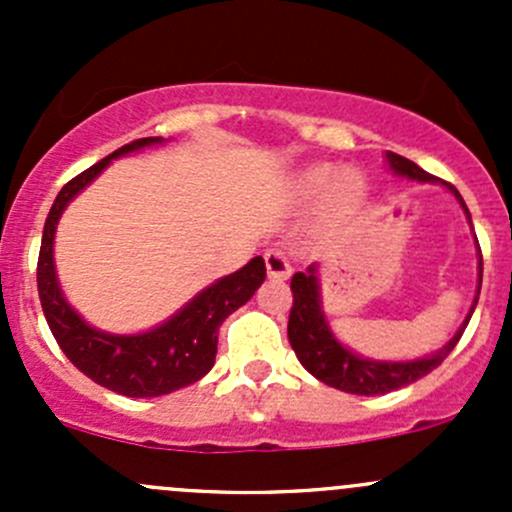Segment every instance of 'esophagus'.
Segmentation results:
<instances>
[{
  "label": "esophagus",
  "mask_w": 512,
  "mask_h": 512,
  "mask_svg": "<svg viewBox=\"0 0 512 512\" xmlns=\"http://www.w3.org/2000/svg\"><path fill=\"white\" fill-rule=\"evenodd\" d=\"M265 267L267 275L277 277V280H287V277L292 275V262H289V257L282 250H277V247L265 250Z\"/></svg>",
  "instance_id": "1"
}]
</instances>
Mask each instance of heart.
<instances>
[{
	"instance_id": "1",
	"label": "heart",
	"mask_w": 512,
	"mask_h": 512,
	"mask_svg": "<svg viewBox=\"0 0 512 512\" xmlns=\"http://www.w3.org/2000/svg\"><path fill=\"white\" fill-rule=\"evenodd\" d=\"M332 180H334V170L327 168V165H319V168H312L309 173H304L302 190L307 195H319L322 190H327L329 185H332ZM354 193H356V178H354V175L352 173L339 175L337 183H334V190H332L334 200H339V203H342V200L352 198Z\"/></svg>"
}]
</instances>
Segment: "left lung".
Masks as SVG:
<instances>
[{"mask_svg": "<svg viewBox=\"0 0 512 512\" xmlns=\"http://www.w3.org/2000/svg\"><path fill=\"white\" fill-rule=\"evenodd\" d=\"M389 165L399 175L414 180H436L431 173H426L423 168H418L414 160L399 156V153H386ZM446 188L451 193H456V198L461 200L463 210L468 213L466 203H463L461 193L453 188L451 183H446ZM480 250V247H478ZM480 280H483V257H480V277H478V294H480ZM292 309H289V322H287V337L292 344L294 354L302 361L304 369L312 376H317L322 384L334 386L339 391H347V394H359V396H376V394H389V391L401 389V386H409L414 381L426 376L428 371L436 369L448 354L453 352V347L461 339L463 329H466L468 319H471L476 302H473L471 312H468L466 322L458 329L456 337L446 344L438 354L426 356V359L416 361H369L361 359L344 349L342 344L334 339V334L329 332L327 322H324V314L319 309V292H317V275H314V265L307 272H294L292 282Z\"/></svg>", "mask_w": 512, "mask_h": 512, "instance_id": "obj_1", "label": "left lung"}]
</instances>
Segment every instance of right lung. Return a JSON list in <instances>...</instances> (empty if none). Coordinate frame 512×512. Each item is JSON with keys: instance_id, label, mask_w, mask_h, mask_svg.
Instances as JSON below:
<instances>
[{"instance_id": "1", "label": "right lung", "mask_w": 512, "mask_h": 512, "mask_svg": "<svg viewBox=\"0 0 512 512\" xmlns=\"http://www.w3.org/2000/svg\"><path fill=\"white\" fill-rule=\"evenodd\" d=\"M158 141L160 138H138V141L126 143L111 156L98 160L96 165L71 178L51 205L49 218L44 223V235H41L39 262H36L41 309H44V317L61 352L91 381L116 391V394L133 396V399L163 396L203 379L215 364L220 324L255 294V289L262 285L267 275L265 260L252 257L242 270L232 272L215 282L213 287L200 292L188 307L180 309L163 327L136 334V337H113V334L96 332L64 302L61 289L56 285L51 247H54L56 223H59L66 203L76 193H81L111 163V158Z\"/></svg>"}]
</instances>
